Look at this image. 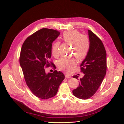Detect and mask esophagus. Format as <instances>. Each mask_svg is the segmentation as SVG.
I'll list each match as a JSON object with an SVG mask.
<instances>
[{
    "label": "esophagus",
    "instance_id": "esophagus-1",
    "mask_svg": "<svg viewBox=\"0 0 124 124\" xmlns=\"http://www.w3.org/2000/svg\"><path fill=\"white\" fill-rule=\"evenodd\" d=\"M65 77H66V78H71V76H69V75H66L65 76Z\"/></svg>",
    "mask_w": 124,
    "mask_h": 124
}]
</instances>
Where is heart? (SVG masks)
Masks as SVG:
<instances>
[{
  "label": "heart",
  "instance_id": "b5f03b06",
  "mask_svg": "<svg viewBox=\"0 0 124 124\" xmlns=\"http://www.w3.org/2000/svg\"><path fill=\"white\" fill-rule=\"evenodd\" d=\"M63 40L66 43L72 44V53L78 60H83L87 56L90 48V41L87 36L82 35L77 30L66 31L62 35ZM59 42H55L52 48V54L54 57L59 56ZM76 61L73 58H62L57 61V66L59 70L69 73Z\"/></svg>",
  "mask_w": 124,
  "mask_h": 124
}]
</instances>
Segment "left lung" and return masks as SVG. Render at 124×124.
Returning <instances> with one entry per match:
<instances>
[{"label":"left lung","mask_w":124,"mask_h":124,"mask_svg":"<svg viewBox=\"0 0 124 124\" xmlns=\"http://www.w3.org/2000/svg\"><path fill=\"white\" fill-rule=\"evenodd\" d=\"M90 48L88 53L80 65L84 76L78 81V86L72 91L74 96L87 99L97 91L107 72V53L104 45L98 37L88 30ZM73 78L78 79V76Z\"/></svg>","instance_id":"1"}]
</instances>
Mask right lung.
Instances as JSON below:
<instances>
[{"label":"right lung","instance_id":"1","mask_svg":"<svg viewBox=\"0 0 124 124\" xmlns=\"http://www.w3.org/2000/svg\"><path fill=\"white\" fill-rule=\"evenodd\" d=\"M59 35L56 30L41 29L26 38L21 50L20 63L26 83L33 94L42 99L55 96L65 78L61 71L48 74L45 71L50 66L56 69L50 59L52 43Z\"/></svg>","mask_w":124,"mask_h":124}]
</instances>
